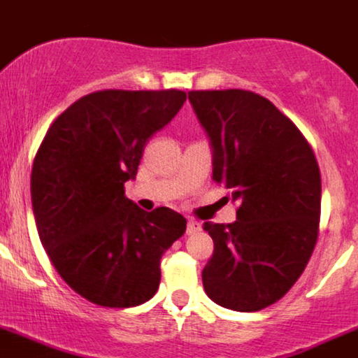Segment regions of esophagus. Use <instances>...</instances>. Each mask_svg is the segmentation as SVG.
Segmentation results:
<instances>
[{
	"label": "esophagus",
	"instance_id": "34e87169",
	"mask_svg": "<svg viewBox=\"0 0 358 358\" xmlns=\"http://www.w3.org/2000/svg\"><path fill=\"white\" fill-rule=\"evenodd\" d=\"M200 230H202V223H199V221L189 220L188 224H186V234H188V236H193V234L200 232Z\"/></svg>",
	"mask_w": 358,
	"mask_h": 358
}]
</instances>
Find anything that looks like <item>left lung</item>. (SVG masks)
<instances>
[{
	"label": "left lung",
	"mask_w": 358,
	"mask_h": 358,
	"mask_svg": "<svg viewBox=\"0 0 358 358\" xmlns=\"http://www.w3.org/2000/svg\"><path fill=\"white\" fill-rule=\"evenodd\" d=\"M209 137L213 179L239 202L234 223H206L214 253L203 290L227 309L274 304L304 272L318 239L322 179L311 145L267 98L243 90L189 91Z\"/></svg>",
	"instance_id": "8db88e82"
}]
</instances>
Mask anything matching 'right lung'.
Segmentation results:
<instances>
[{
  "mask_svg": "<svg viewBox=\"0 0 358 358\" xmlns=\"http://www.w3.org/2000/svg\"><path fill=\"white\" fill-rule=\"evenodd\" d=\"M185 91H96L50 124L31 170L36 230L64 283L105 308L158 292L163 253L186 232L169 207L126 199L145 142L181 110Z\"/></svg>",
  "mask_w": 358,
  "mask_h": 358,
  "instance_id": "obj_1",
  "label": "right lung"
}]
</instances>
